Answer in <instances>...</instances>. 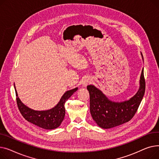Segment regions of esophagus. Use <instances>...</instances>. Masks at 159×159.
Listing matches in <instances>:
<instances>
[{"mask_svg": "<svg viewBox=\"0 0 159 159\" xmlns=\"http://www.w3.org/2000/svg\"><path fill=\"white\" fill-rule=\"evenodd\" d=\"M91 81H92V79L90 77H85L82 81V85L83 87H87L89 84L91 83Z\"/></svg>", "mask_w": 159, "mask_h": 159, "instance_id": "obj_1", "label": "esophagus"}]
</instances>
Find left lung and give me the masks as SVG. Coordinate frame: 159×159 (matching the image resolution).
<instances>
[{
    "instance_id": "obj_1",
    "label": "left lung",
    "mask_w": 159,
    "mask_h": 159,
    "mask_svg": "<svg viewBox=\"0 0 159 159\" xmlns=\"http://www.w3.org/2000/svg\"><path fill=\"white\" fill-rule=\"evenodd\" d=\"M141 56L143 59V54ZM145 80L142 70L139 90L129 100L123 102L110 101L99 89L88 85L90 94V111L97 125L104 129L114 128L131 120L137 112L145 92Z\"/></svg>"
}]
</instances>
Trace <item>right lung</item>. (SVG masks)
Here are the masks:
<instances>
[{"label":"right lung","instance_id":"add662e5","mask_svg":"<svg viewBox=\"0 0 159 159\" xmlns=\"http://www.w3.org/2000/svg\"><path fill=\"white\" fill-rule=\"evenodd\" d=\"M15 89L17 106L24 119L28 122H30L43 129H52L58 128L61 125L65 115V109L64 107L65 102L78 90V88L76 87L65 92L58 103L54 108L43 111L34 110L23 104L19 98L18 97L15 87Z\"/></svg>","mask_w":159,"mask_h":159}]
</instances>
